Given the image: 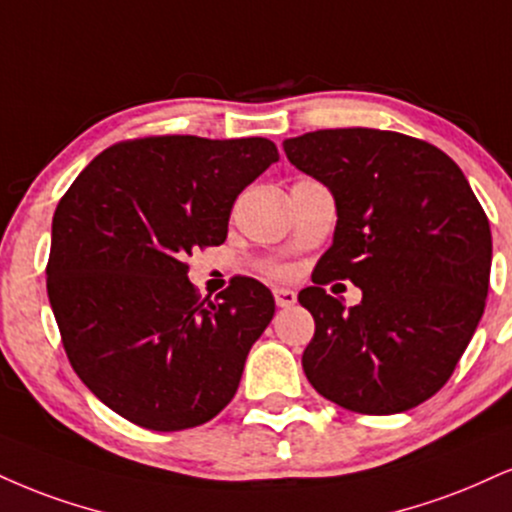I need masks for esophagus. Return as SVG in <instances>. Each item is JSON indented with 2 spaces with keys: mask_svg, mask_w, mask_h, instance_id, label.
<instances>
[{
  "mask_svg": "<svg viewBox=\"0 0 512 512\" xmlns=\"http://www.w3.org/2000/svg\"><path fill=\"white\" fill-rule=\"evenodd\" d=\"M274 300L279 307H293L295 300H298V295L291 288H274Z\"/></svg>",
  "mask_w": 512,
  "mask_h": 512,
  "instance_id": "esophagus-1",
  "label": "esophagus"
}]
</instances>
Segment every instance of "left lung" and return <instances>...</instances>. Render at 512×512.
<instances>
[{"label":"left lung","instance_id":"left-lung-1","mask_svg":"<svg viewBox=\"0 0 512 512\" xmlns=\"http://www.w3.org/2000/svg\"><path fill=\"white\" fill-rule=\"evenodd\" d=\"M288 162L334 193V243L300 305L315 317L303 369L317 393L393 415L451 379L484 315L491 229L460 166L439 147L377 128L283 140ZM353 280L360 306L323 291Z\"/></svg>","mask_w":512,"mask_h":512}]
</instances>
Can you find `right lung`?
<instances>
[{"instance_id": "right-lung-1", "label": "right lung", "mask_w": 512, "mask_h": 512, "mask_svg": "<svg viewBox=\"0 0 512 512\" xmlns=\"http://www.w3.org/2000/svg\"><path fill=\"white\" fill-rule=\"evenodd\" d=\"M274 162L279 150L267 138L123 140L59 200L49 305L73 372L116 415L181 432L236 396L274 298L238 276L200 300L186 257L224 243L236 197Z\"/></svg>"}]
</instances>
